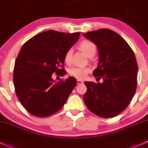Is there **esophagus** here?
<instances>
[{"label": "esophagus", "mask_w": 148, "mask_h": 148, "mask_svg": "<svg viewBox=\"0 0 148 148\" xmlns=\"http://www.w3.org/2000/svg\"><path fill=\"white\" fill-rule=\"evenodd\" d=\"M77 84H82L83 83H84V82L82 81V80L80 79H77Z\"/></svg>", "instance_id": "obj_1"}]
</instances>
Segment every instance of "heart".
<instances>
[{
    "instance_id": "obj_1",
    "label": "heart",
    "mask_w": 148,
    "mask_h": 148,
    "mask_svg": "<svg viewBox=\"0 0 148 148\" xmlns=\"http://www.w3.org/2000/svg\"><path fill=\"white\" fill-rule=\"evenodd\" d=\"M79 48L84 54L90 57L92 54H95L96 52V46L94 43H92L90 41H83L80 43ZM73 49H69L66 51L65 56H64V61L66 64H70L72 59ZM90 72V69L87 67H78L74 66L69 70L70 75L75 77L77 79H82L87 77V74Z\"/></svg>"
}]
</instances>
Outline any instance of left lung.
<instances>
[{
  "mask_svg": "<svg viewBox=\"0 0 148 148\" xmlns=\"http://www.w3.org/2000/svg\"><path fill=\"white\" fill-rule=\"evenodd\" d=\"M97 45L99 60L93 76L102 83L84 82L87 90L83 99L87 108L102 118L118 115L135 94L138 66L134 52L118 33L100 29L84 33Z\"/></svg>",
  "mask_w": 148,
  "mask_h": 148,
  "instance_id": "1",
  "label": "left lung"
}]
</instances>
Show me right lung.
Wrapping results in <instances>:
<instances>
[{
    "label": "right lung",
    "instance_id": "add662e5",
    "mask_svg": "<svg viewBox=\"0 0 148 148\" xmlns=\"http://www.w3.org/2000/svg\"><path fill=\"white\" fill-rule=\"evenodd\" d=\"M80 32L48 30L36 34L21 47L14 65L16 94L29 113L37 117L55 114L64 106L77 84L74 77L56 82L52 74L65 75L64 56Z\"/></svg>",
    "mask_w": 148,
    "mask_h": 148
}]
</instances>
